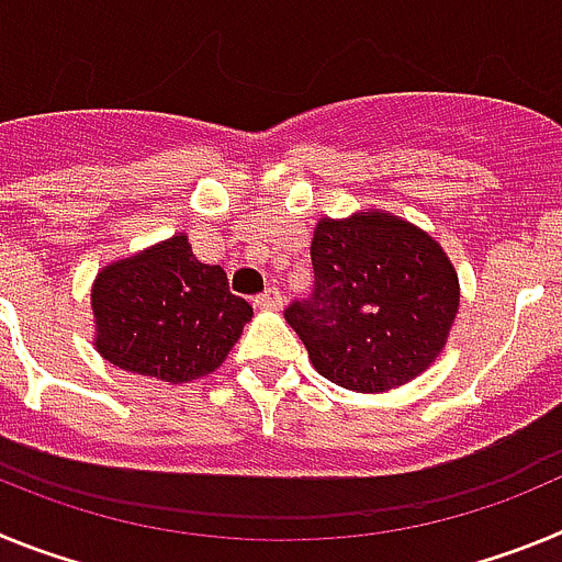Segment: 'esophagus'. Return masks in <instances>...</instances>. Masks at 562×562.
<instances>
[{
	"label": "esophagus",
	"instance_id": "obj_1",
	"mask_svg": "<svg viewBox=\"0 0 562 562\" xmlns=\"http://www.w3.org/2000/svg\"><path fill=\"white\" fill-rule=\"evenodd\" d=\"M284 304V295L276 290V286H267L261 295H256V306L258 310H278V306Z\"/></svg>",
	"mask_w": 562,
	"mask_h": 562
}]
</instances>
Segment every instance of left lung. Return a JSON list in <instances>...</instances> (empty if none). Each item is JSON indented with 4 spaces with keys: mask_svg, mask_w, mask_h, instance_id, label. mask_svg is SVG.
I'll return each mask as SVG.
<instances>
[{
    "mask_svg": "<svg viewBox=\"0 0 562 562\" xmlns=\"http://www.w3.org/2000/svg\"><path fill=\"white\" fill-rule=\"evenodd\" d=\"M315 286L284 310L317 374L376 394L436 360L459 312V276L428 233L389 213L321 220Z\"/></svg>",
    "mask_w": 562,
    "mask_h": 562,
    "instance_id": "1",
    "label": "left lung"
}]
</instances>
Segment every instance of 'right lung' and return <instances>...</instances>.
<instances>
[{"instance_id": "right-lung-1", "label": "right lung", "mask_w": 562, "mask_h": 562, "mask_svg": "<svg viewBox=\"0 0 562 562\" xmlns=\"http://www.w3.org/2000/svg\"><path fill=\"white\" fill-rule=\"evenodd\" d=\"M95 346L112 366L162 382L220 369L252 317L220 265H202L188 236L114 261L92 286Z\"/></svg>"}]
</instances>
